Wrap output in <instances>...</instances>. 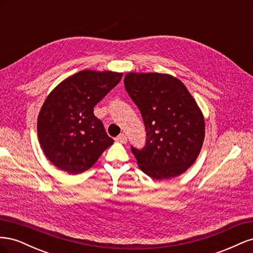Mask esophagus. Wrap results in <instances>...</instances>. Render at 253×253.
Returning a JSON list of instances; mask_svg holds the SVG:
<instances>
[{"label": "esophagus", "instance_id": "34e87169", "mask_svg": "<svg viewBox=\"0 0 253 253\" xmlns=\"http://www.w3.org/2000/svg\"><path fill=\"white\" fill-rule=\"evenodd\" d=\"M115 140L118 141V142H121V143H126L127 141V138H126V136L124 133H122V134H119Z\"/></svg>", "mask_w": 253, "mask_h": 253}]
</instances>
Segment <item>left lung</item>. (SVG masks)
I'll use <instances>...</instances> for the list:
<instances>
[{
  "label": "left lung",
  "instance_id": "left-lung-1",
  "mask_svg": "<svg viewBox=\"0 0 253 253\" xmlns=\"http://www.w3.org/2000/svg\"><path fill=\"white\" fill-rule=\"evenodd\" d=\"M125 86L147 132L141 150L131 147L140 170L157 180L182 174L195 163L205 138V119L194 98L167 74L128 73Z\"/></svg>",
  "mask_w": 253,
  "mask_h": 253
}]
</instances>
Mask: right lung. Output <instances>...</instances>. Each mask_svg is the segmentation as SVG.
Wrapping results in <instances>:
<instances>
[{
    "label": "right lung",
    "mask_w": 253,
    "mask_h": 253,
    "mask_svg": "<svg viewBox=\"0 0 253 253\" xmlns=\"http://www.w3.org/2000/svg\"><path fill=\"white\" fill-rule=\"evenodd\" d=\"M121 73L81 71L51 90L38 116L45 156L68 174L88 170L113 144L94 106L119 83Z\"/></svg>",
    "instance_id": "right-lung-1"
}]
</instances>
